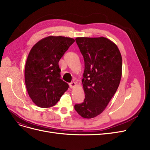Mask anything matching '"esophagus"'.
Instances as JSON below:
<instances>
[{
  "instance_id": "1",
  "label": "esophagus",
  "mask_w": 150,
  "mask_h": 150,
  "mask_svg": "<svg viewBox=\"0 0 150 150\" xmlns=\"http://www.w3.org/2000/svg\"><path fill=\"white\" fill-rule=\"evenodd\" d=\"M69 86H70V87L71 88H74V87H75L76 83H75V81H71V83H69Z\"/></svg>"
}]
</instances>
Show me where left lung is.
<instances>
[{"label": "left lung", "instance_id": "left-lung-1", "mask_svg": "<svg viewBox=\"0 0 150 150\" xmlns=\"http://www.w3.org/2000/svg\"><path fill=\"white\" fill-rule=\"evenodd\" d=\"M75 40L85 62L81 81L85 96L83 102L74 108L81 117L92 118L103 112L118 89L122 58L117 45L105 37H77Z\"/></svg>", "mask_w": 150, "mask_h": 150}]
</instances>
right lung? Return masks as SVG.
<instances>
[{
    "mask_svg": "<svg viewBox=\"0 0 150 150\" xmlns=\"http://www.w3.org/2000/svg\"><path fill=\"white\" fill-rule=\"evenodd\" d=\"M74 38L49 36L33 46L25 67V82L32 101L41 108L54 106L69 88L60 79L59 62Z\"/></svg>",
    "mask_w": 150,
    "mask_h": 150,
    "instance_id": "right-lung-1",
    "label": "right lung"
}]
</instances>
